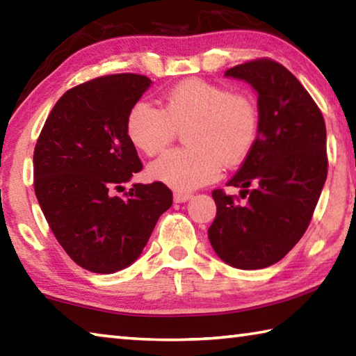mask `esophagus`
I'll return each instance as SVG.
<instances>
[{
    "label": "esophagus",
    "instance_id": "obj_1",
    "mask_svg": "<svg viewBox=\"0 0 356 356\" xmlns=\"http://www.w3.org/2000/svg\"><path fill=\"white\" fill-rule=\"evenodd\" d=\"M193 197L191 193H184V191H176L174 193V202H186Z\"/></svg>",
    "mask_w": 356,
    "mask_h": 356
}]
</instances>
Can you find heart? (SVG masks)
I'll list each match as a JSON object with an SVG mask.
<instances>
[{"label":"heart","instance_id":"heart-1","mask_svg":"<svg viewBox=\"0 0 356 356\" xmlns=\"http://www.w3.org/2000/svg\"><path fill=\"white\" fill-rule=\"evenodd\" d=\"M185 130L182 150H171L149 166V176L176 190H193L220 176L222 165L237 166L254 147L259 111L250 95L190 78L172 86L163 110L136 102L125 130L134 146L149 156L170 146L176 130Z\"/></svg>","mask_w":356,"mask_h":356}]
</instances>
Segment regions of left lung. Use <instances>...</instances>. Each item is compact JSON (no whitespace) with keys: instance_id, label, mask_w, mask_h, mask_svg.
<instances>
[{"instance_id":"1","label":"left lung","mask_w":356,"mask_h":356,"mask_svg":"<svg viewBox=\"0 0 356 356\" xmlns=\"http://www.w3.org/2000/svg\"><path fill=\"white\" fill-rule=\"evenodd\" d=\"M225 76L248 83L257 94L259 135L229 186L212 193L216 216L209 240L222 262L242 270L281 261L309 226L327 180V129L308 91L272 59L236 65Z\"/></svg>"}]
</instances>
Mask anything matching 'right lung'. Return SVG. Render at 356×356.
I'll return each instance as SVG.
<instances>
[{"label":"right lung","instance_id":"right-lung-1","mask_svg":"<svg viewBox=\"0 0 356 356\" xmlns=\"http://www.w3.org/2000/svg\"><path fill=\"white\" fill-rule=\"evenodd\" d=\"M152 81L118 74L72 88L53 106L34 149V191L59 245L80 267L116 273L134 264L172 204L165 184H134L143 170L125 130Z\"/></svg>","mask_w":356,"mask_h":356}]
</instances>
